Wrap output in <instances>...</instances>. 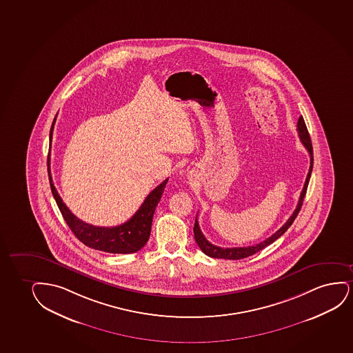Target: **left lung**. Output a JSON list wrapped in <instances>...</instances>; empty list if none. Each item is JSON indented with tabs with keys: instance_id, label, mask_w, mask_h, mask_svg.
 <instances>
[{
	"instance_id": "1",
	"label": "left lung",
	"mask_w": 353,
	"mask_h": 353,
	"mask_svg": "<svg viewBox=\"0 0 353 353\" xmlns=\"http://www.w3.org/2000/svg\"><path fill=\"white\" fill-rule=\"evenodd\" d=\"M297 132H299V139L303 144L304 148L308 150L309 155H310V167H309L308 175L305 179L304 183L303 190L299 196V204L294 209V214H291L290 219L286 221L285 224L273 234L272 236L268 237L265 241L260 242L258 245H248V247H235V248H222V247H217V245H212L210 242L206 240L205 236L203 235L198 219L196 217V222H194V228H193V232H194V240H196V245H199L201 252H204L206 255H209L211 258H217V259H229V260H239L250 256V255L255 254L256 252L263 250L265 247L271 245L273 242L277 240L278 237H281L284 232L290 228L291 224L294 223V219L297 217L302 204H303L304 196L307 193V188H308L309 179L312 175V163H314V157H312V139L309 136L308 129L304 123L303 117H299V121H297Z\"/></svg>"
}]
</instances>
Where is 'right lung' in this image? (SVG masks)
<instances>
[{
	"label": "right lung",
	"mask_w": 353,
	"mask_h": 353,
	"mask_svg": "<svg viewBox=\"0 0 353 353\" xmlns=\"http://www.w3.org/2000/svg\"><path fill=\"white\" fill-rule=\"evenodd\" d=\"M54 121H56V117L50 130V147H51V139L54 132ZM48 170H49L51 192L54 194V201L59 205L63 219L72 229L74 235L83 245H88L94 250H103L106 253L130 254L141 250L147 243L150 236V230H152V216L162 196V193L165 191L168 178L163 180L157 188H154L152 192L148 194L141 208L128 222L117 227H97L77 219L63 203L62 198L59 196L52 183V176L50 170V154L48 157Z\"/></svg>",
	"instance_id": "1"
}]
</instances>
